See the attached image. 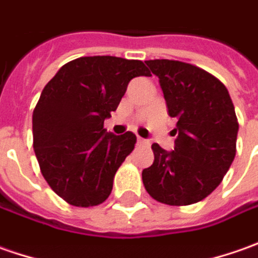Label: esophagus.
<instances>
[{
  "mask_svg": "<svg viewBox=\"0 0 258 258\" xmlns=\"http://www.w3.org/2000/svg\"><path fill=\"white\" fill-rule=\"evenodd\" d=\"M137 143H138V146H143V147H148V146H150V141H148V140H144V138L138 137Z\"/></svg>",
  "mask_w": 258,
  "mask_h": 258,
  "instance_id": "esophagus-1",
  "label": "esophagus"
}]
</instances>
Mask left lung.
Here are the masks:
<instances>
[{
	"instance_id": "1",
	"label": "left lung",
	"mask_w": 258,
	"mask_h": 258,
	"mask_svg": "<svg viewBox=\"0 0 258 258\" xmlns=\"http://www.w3.org/2000/svg\"><path fill=\"white\" fill-rule=\"evenodd\" d=\"M160 80L173 130L174 151L153 144L154 163L143 170L147 192L163 204L190 206L223 181L235 157L238 121L226 85L188 62L150 59Z\"/></svg>"
}]
</instances>
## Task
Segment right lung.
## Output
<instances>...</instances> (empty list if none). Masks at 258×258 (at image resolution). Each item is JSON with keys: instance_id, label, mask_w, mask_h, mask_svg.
<instances>
[{"instance_id": "right-lung-1", "label": "right lung", "mask_w": 258, "mask_h": 258, "mask_svg": "<svg viewBox=\"0 0 258 258\" xmlns=\"http://www.w3.org/2000/svg\"><path fill=\"white\" fill-rule=\"evenodd\" d=\"M140 76H151L143 61L94 55L64 64L44 87L32 114V146L42 177L68 204L93 207L111 194L137 137L107 133L104 120Z\"/></svg>"}]
</instances>
